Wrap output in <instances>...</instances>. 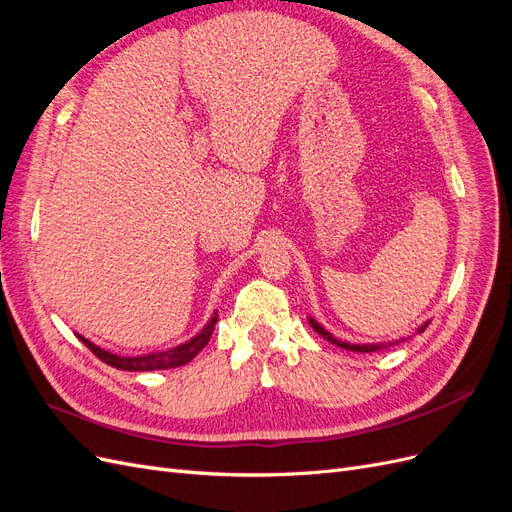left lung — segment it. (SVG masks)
Here are the masks:
<instances>
[{"mask_svg":"<svg viewBox=\"0 0 512 512\" xmlns=\"http://www.w3.org/2000/svg\"><path fill=\"white\" fill-rule=\"evenodd\" d=\"M309 324H312V329L320 335V337H324L327 339V342H331V344H337L339 348H346V350H352V352H378V350H384V348H389V346H393V344H346V342H339V339H335L329 331H324L320 324L314 320V318H309ZM429 327V322H425L421 329H418V333H423L425 329Z\"/></svg>","mask_w":512,"mask_h":512,"instance_id":"left-lung-1","label":"left lung"}]
</instances>
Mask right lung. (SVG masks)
I'll use <instances>...</instances> for the list:
<instances>
[{
  "instance_id": "1",
  "label": "right lung",
  "mask_w": 512,
  "mask_h": 512,
  "mask_svg": "<svg viewBox=\"0 0 512 512\" xmlns=\"http://www.w3.org/2000/svg\"><path fill=\"white\" fill-rule=\"evenodd\" d=\"M215 322H218V314H213L207 327L200 331L196 337H192L190 342H185V344H181L177 348L153 352V354H143V356H119V354H113V352H108V350H102L96 344H91L89 339H85L83 335H79V339L91 352L98 356L100 361H104L106 365H111V367H117V369H126V371L170 369V367H179V365L190 363L194 356L209 344L211 333L215 329Z\"/></svg>"
}]
</instances>
